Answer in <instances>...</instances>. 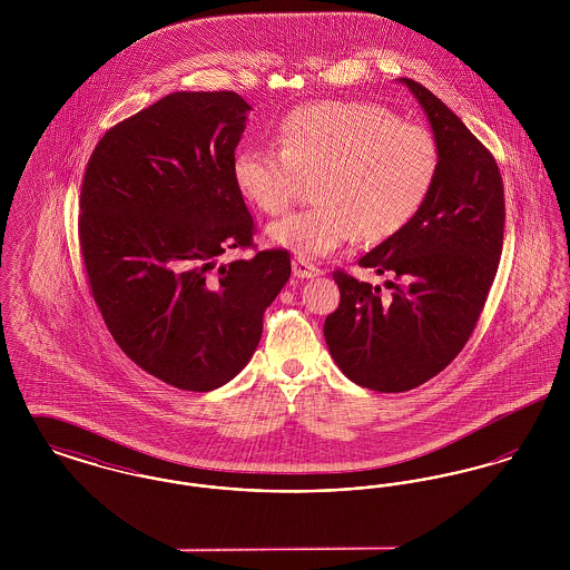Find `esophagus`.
<instances>
[{"label": "esophagus", "mask_w": 570, "mask_h": 570, "mask_svg": "<svg viewBox=\"0 0 570 570\" xmlns=\"http://www.w3.org/2000/svg\"><path fill=\"white\" fill-rule=\"evenodd\" d=\"M293 275H295V277H301V279H307V277H316V275H321V269H318L316 265H312L307 258H301V256H297V258L293 261Z\"/></svg>", "instance_id": "34e87169"}]
</instances>
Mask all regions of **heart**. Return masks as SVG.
Segmentation results:
<instances>
[{
  "mask_svg": "<svg viewBox=\"0 0 570 570\" xmlns=\"http://www.w3.org/2000/svg\"><path fill=\"white\" fill-rule=\"evenodd\" d=\"M282 147L252 145L235 154L233 181L249 205L284 214L305 179L316 205L269 226L273 245L326 256L358 235L380 244L421 212L440 170L435 136L374 102L325 100L291 110Z\"/></svg>",
  "mask_w": 570,
  "mask_h": 570,
  "instance_id": "heart-1",
  "label": "heart"
}]
</instances>
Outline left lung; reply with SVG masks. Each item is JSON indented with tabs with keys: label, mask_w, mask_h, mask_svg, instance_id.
<instances>
[{
	"label": "left lung",
	"mask_w": 570,
	"mask_h": 570,
	"mask_svg": "<svg viewBox=\"0 0 570 570\" xmlns=\"http://www.w3.org/2000/svg\"><path fill=\"white\" fill-rule=\"evenodd\" d=\"M425 110L440 170L406 228L358 265L386 282H358L342 269L340 307L325 321L328 353L358 386L404 393L438 376L465 346L498 272L504 239V186L488 147L430 89L400 79Z\"/></svg>",
	"instance_id": "left-lung-1"
}]
</instances>
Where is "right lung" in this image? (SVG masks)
<instances>
[{
    "instance_id": "right-lung-1",
    "label": "right lung",
    "mask_w": 570,
    "mask_h": 570,
    "mask_svg": "<svg viewBox=\"0 0 570 570\" xmlns=\"http://www.w3.org/2000/svg\"><path fill=\"white\" fill-rule=\"evenodd\" d=\"M249 110L235 91L168 94L112 126L85 170L79 242L94 301L117 346L175 389L235 379L291 277L286 249L217 267L252 245L233 181Z\"/></svg>"
}]
</instances>
